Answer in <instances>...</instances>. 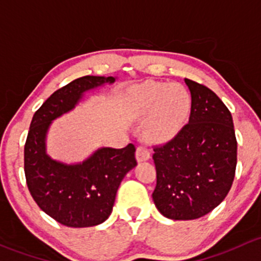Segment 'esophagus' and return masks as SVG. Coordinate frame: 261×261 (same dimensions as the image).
<instances>
[{"instance_id":"obj_1","label":"esophagus","mask_w":261,"mask_h":261,"mask_svg":"<svg viewBox=\"0 0 261 261\" xmlns=\"http://www.w3.org/2000/svg\"><path fill=\"white\" fill-rule=\"evenodd\" d=\"M136 157L138 162H142V161H147L150 157V153L148 148L146 146H139L136 150Z\"/></svg>"}]
</instances>
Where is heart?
Listing matches in <instances>:
<instances>
[{"mask_svg":"<svg viewBox=\"0 0 261 261\" xmlns=\"http://www.w3.org/2000/svg\"><path fill=\"white\" fill-rule=\"evenodd\" d=\"M133 111L138 117L150 114L148 133L155 141H167L186 124L191 96L182 85L144 83L130 93Z\"/></svg>","mask_w":261,"mask_h":261,"instance_id":"1","label":"heart"}]
</instances>
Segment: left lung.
<instances>
[{
    "instance_id": "8db88e82",
    "label": "left lung",
    "mask_w": 261,
    "mask_h": 261,
    "mask_svg": "<svg viewBox=\"0 0 261 261\" xmlns=\"http://www.w3.org/2000/svg\"><path fill=\"white\" fill-rule=\"evenodd\" d=\"M191 93L189 123L166 143L153 146L155 207L172 220L205 216L232 186L238 142L231 113L207 87L185 79Z\"/></svg>"
}]
</instances>
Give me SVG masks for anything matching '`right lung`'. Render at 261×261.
Masks as SVG:
<instances>
[{
  "instance_id": "right-lung-1",
  "label": "right lung",
  "mask_w": 261,
  "mask_h": 261,
  "mask_svg": "<svg viewBox=\"0 0 261 261\" xmlns=\"http://www.w3.org/2000/svg\"><path fill=\"white\" fill-rule=\"evenodd\" d=\"M113 76H83L72 80L46 99L35 112L23 149V170L32 198L40 208L69 227H89L109 217L120 182L137 166L136 147L98 149L80 165H63L45 152L51 120L69 112L83 93Z\"/></svg>"
}]
</instances>
